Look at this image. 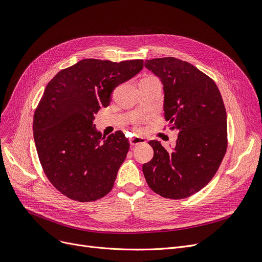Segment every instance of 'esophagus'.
Returning <instances> with one entry per match:
<instances>
[{
	"label": "esophagus",
	"instance_id": "obj_1",
	"mask_svg": "<svg viewBox=\"0 0 262 262\" xmlns=\"http://www.w3.org/2000/svg\"><path fill=\"white\" fill-rule=\"evenodd\" d=\"M129 141H130L131 146H138V145L146 143V140L144 138H140V136H134V138H131Z\"/></svg>",
	"mask_w": 262,
	"mask_h": 262
}]
</instances>
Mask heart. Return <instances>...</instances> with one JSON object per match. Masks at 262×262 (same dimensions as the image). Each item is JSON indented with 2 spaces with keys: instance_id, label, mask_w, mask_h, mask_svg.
Wrapping results in <instances>:
<instances>
[{
  "instance_id": "obj_1",
  "label": "heart",
  "mask_w": 262,
  "mask_h": 262,
  "mask_svg": "<svg viewBox=\"0 0 262 262\" xmlns=\"http://www.w3.org/2000/svg\"><path fill=\"white\" fill-rule=\"evenodd\" d=\"M147 78H149V79H150V78H155V77H147ZM146 79V78H145Z\"/></svg>"
}]
</instances>
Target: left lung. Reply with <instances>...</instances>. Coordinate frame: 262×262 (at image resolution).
<instances>
[{"instance_id": "obj_1", "label": "left lung", "mask_w": 262, "mask_h": 262, "mask_svg": "<svg viewBox=\"0 0 262 262\" xmlns=\"http://www.w3.org/2000/svg\"><path fill=\"white\" fill-rule=\"evenodd\" d=\"M163 84L164 116L177 130L176 146L150 141L154 158L143 165L145 179L162 197L182 199L201 191L217 171L227 149V115L214 81L175 57L145 61Z\"/></svg>"}]
</instances>
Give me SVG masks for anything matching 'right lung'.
I'll use <instances>...</instances> for the list:
<instances>
[{"mask_svg":"<svg viewBox=\"0 0 262 262\" xmlns=\"http://www.w3.org/2000/svg\"><path fill=\"white\" fill-rule=\"evenodd\" d=\"M143 59L86 58L50 81L33 120L34 141L46 176L72 201L94 202L113 189L130 143L121 131H97L95 114L108 106L116 87L133 78Z\"/></svg>","mask_w":262,"mask_h":262,"instance_id":"right-lung-1","label":"right lung"}]
</instances>
